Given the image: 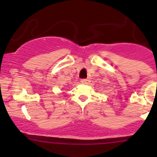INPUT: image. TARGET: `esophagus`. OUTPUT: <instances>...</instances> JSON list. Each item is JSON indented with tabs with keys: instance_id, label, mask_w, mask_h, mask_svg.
Listing matches in <instances>:
<instances>
[{
	"instance_id": "obj_1",
	"label": "esophagus",
	"mask_w": 157,
	"mask_h": 157,
	"mask_svg": "<svg viewBox=\"0 0 157 157\" xmlns=\"http://www.w3.org/2000/svg\"><path fill=\"white\" fill-rule=\"evenodd\" d=\"M80 82H82V84H88L90 82V80L89 79H82V80H81Z\"/></svg>"
}]
</instances>
